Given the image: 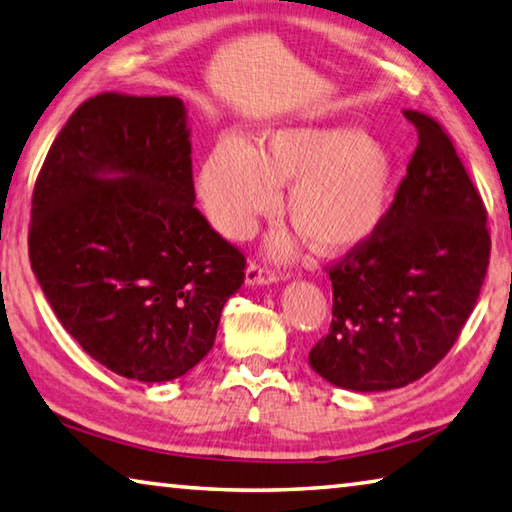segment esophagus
Wrapping results in <instances>:
<instances>
[{"label": "esophagus", "instance_id": "obj_1", "mask_svg": "<svg viewBox=\"0 0 512 512\" xmlns=\"http://www.w3.org/2000/svg\"><path fill=\"white\" fill-rule=\"evenodd\" d=\"M277 280H280V277L259 264H250L246 268V287H264V284H273Z\"/></svg>", "mask_w": 512, "mask_h": 512}]
</instances>
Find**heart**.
Instances as JSON below:
<instances>
[{"mask_svg": "<svg viewBox=\"0 0 512 512\" xmlns=\"http://www.w3.org/2000/svg\"><path fill=\"white\" fill-rule=\"evenodd\" d=\"M395 167L379 142L352 126H289L264 135L262 149L223 137L198 173L207 219L221 235L246 239L277 205V185L291 183L287 214L318 253L341 255L375 235L393 192ZM275 257L293 239L275 235Z\"/></svg>", "mask_w": 512, "mask_h": 512, "instance_id": "1", "label": "heart"}]
</instances>
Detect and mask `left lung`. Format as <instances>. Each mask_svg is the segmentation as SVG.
Returning <instances> with one entry per match:
<instances>
[{"label":"left lung","mask_w":512,"mask_h":512,"mask_svg":"<svg viewBox=\"0 0 512 512\" xmlns=\"http://www.w3.org/2000/svg\"><path fill=\"white\" fill-rule=\"evenodd\" d=\"M418 146L379 230L329 268V334L309 366L357 393L402 388L461 334L490 259L488 214L438 121L415 110Z\"/></svg>","instance_id":"8db88e82"}]
</instances>
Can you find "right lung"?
I'll list each match as a JSON object with an SVG mask.
<instances>
[{
  "mask_svg": "<svg viewBox=\"0 0 512 512\" xmlns=\"http://www.w3.org/2000/svg\"><path fill=\"white\" fill-rule=\"evenodd\" d=\"M192 133L176 97H92L33 189L29 257L81 348L126 379L183 377L212 350L246 259L196 210Z\"/></svg>",
  "mask_w": 512,
  "mask_h": 512,
  "instance_id": "1",
  "label": "right lung"
}]
</instances>
